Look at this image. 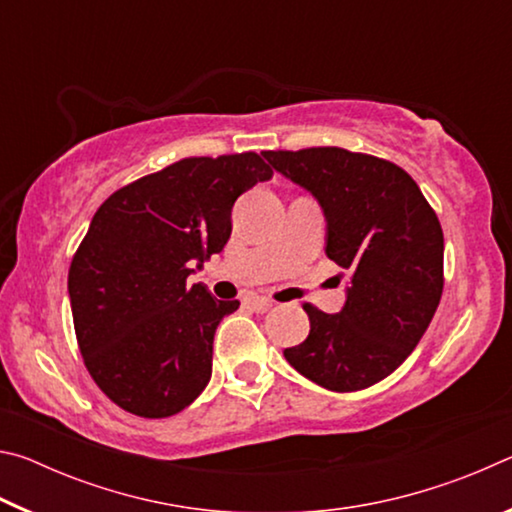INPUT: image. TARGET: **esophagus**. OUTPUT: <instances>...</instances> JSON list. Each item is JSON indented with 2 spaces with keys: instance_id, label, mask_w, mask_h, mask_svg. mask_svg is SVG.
Segmentation results:
<instances>
[{
  "instance_id": "34e87169",
  "label": "esophagus",
  "mask_w": 512,
  "mask_h": 512,
  "mask_svg": "<svg viewBox=\"0 0 512 512\" xmlns=\"http://www.w3.org/2000/svg\"><path fill=\"white\" fill-rule=\"evenodd\" d=\"M246 305L255 311V314H266L268 309L273 307V302L268 300V298H259V296H253V298H248L246 300Z\"/></svg>"
}]
</instances>
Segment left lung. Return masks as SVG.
Wrapping results in <instances>:
<instances>
[{
	"mask_svg": "<svg viewBox=\"0 0 512 512\" xmlns=\"http://www.w3.org/2000/svg\"><path fill=\"white\" fill-rule=\"evenodd\" d=\"M316 198L325 255L348 268L339 314L305 305L309 336L284 350L300 375L334 393L386 379L427 332L443 296V228L404 169L339 146L264 151Z\"/></svg>",
	"mask_w": 512,
	"mask_h": 512,
	"instance_id": "left-lung-1",
	"label": "left lung"
}]
</instances>
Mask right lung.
<instances>
[{"label":"right lung","mask_w":512,"mask_h":512,"mask_svg":"<svg viewBox=\"0 0 512 512\" xmlns=\"http://www.w3.org/2000/svg\"><path fill=\"white\" fill-rule=\"evenodd\" d=\"M271 178L257 153L185 158L92 216L67 291L85 366L124 411L169 418L205 391L216 327L239 300L187 277L228 244L237 198Z\"/></svg>","instance_id":"1"}]
</instances>
